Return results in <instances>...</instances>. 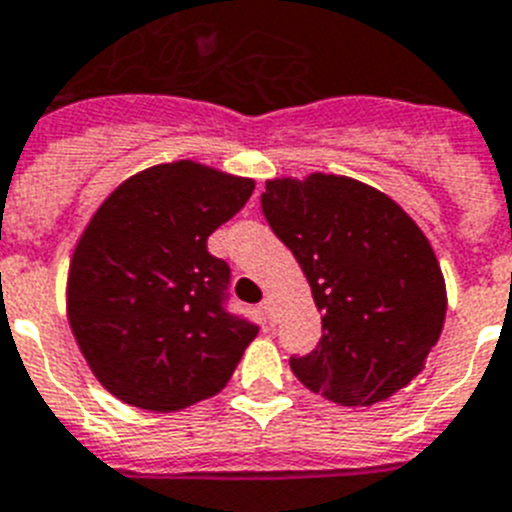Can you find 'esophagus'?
I'll list each match as a JSON object with an SVG mask.
<instances>
[{
    "label": "esophagus",
    "mask_w": 512,
    "mask_h": 512,
    "mask_svg": "<svg viewBox=\"0 0 512 512\" xmlns=\"http://www.w3.org/2000/svg\"><path fill=\"white\" fill-rule=\"evenodd\" d=\"M260 311H262V317H265V322L273 324V301H270V299L262 301V304H260Z\"/></svg>",
    "instance_id": "34e87169"
}]
</instances>
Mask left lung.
<instances>
[{
  "instance_id": "left-lung-1",
  "label": "left lung",
  "mask_w": 512,
  "mask_h": 512,
  "mask_svg": "<svg viewBox=\"0 0 512 512\" xmlns=\"http://www.w3.org/2000/svg\"><path fill=\"white\" fill-rule=\"evenodd\" d=\"M260 203L322 311L317 348L291 358L296 379L342 407L404 389L446 319L441 265L420 226L371 185L322 172L268 180Z\"/></svg>"
}]
</instances>
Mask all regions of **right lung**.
I'll return each mask as SVG.
<instances>
[{"label": "right lung", "mask_w": 512, "mask_h": 512, "mask_svg": "<svg viewBox=\"0 0 512 512\" xmlns=\"http://www.w3.org/2000/svg\"><path fill=\"white\" fill-rule=\"evenodd\" d=\"M255 182L190 159L128 177L97 208L69 265L66 311L110 394L151 412L219 394L257 324L226 309L231 270L208 237Z\"/></svg>", "instance_id": "add662e5"}]
</instances>
